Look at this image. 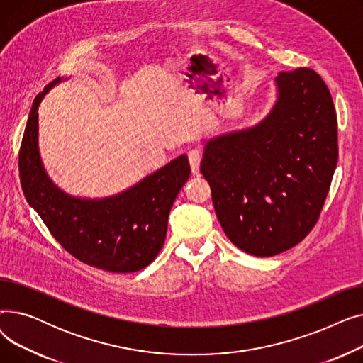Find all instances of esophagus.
I'll return each instance as SVG.
<instances>
[{"instance_id":"obj_1","label":"esophagus","mask_w":363,"mask_h":363,"mask_svg":"<svg viewBox=\"0 0 363 363\" xmlns=\"http://www.w3.org/2000/svg\"><path fill=\"white\" fill-rule=\"evenodd\" d=\"M188 160H189V166H191V172L193 175H199L200 174V162H201V155L199 151L193 150L188 152Z\"/></svg>"}]
</instances>
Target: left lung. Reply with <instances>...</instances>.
I'll list each match as a JSON object with an SVG mask.
<instances>
[{"label": "left lung", "mask_w": 363, "mask_h": 363, "mask_svg": "<svg viewBox=\"0 0 363 363\" xmlns=\"http://www.w3.org/2000/svg\"><path fill=\"white\" fill-rule=\"evenodd\" d=\"M275 101L255 125L203 140L200 172L223 233L269 257L316 223L338 159L331 94L311 69L279 72Z\"/></svg>", "instance_id": "obj_1"}]
</instances>
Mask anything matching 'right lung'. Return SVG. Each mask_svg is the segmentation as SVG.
<instances>
[{"label":"right lung","mask_w":363,"mask_h":363,"mask_svg":"<svg viewBox=\"0 0 363 363\" xmlns=\"http://www.w3.org/2000/svg\"><path fill=\"white\" fill-rule=\"evenodd\" d=\"M55 79L33 100L18 152L23 194L65 249L103 271L128 274L144 269L163 247L167 218L189 178L181 155L123 191L101 199L67 194L50 178L38 143V108Z\"/></svg>","instance_id":"obj_1"}]
</instances>
